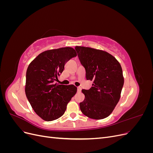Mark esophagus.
<instances>
[{
	"instance_id": "esophagus-1",
	"label": "esophagus",
	"mask_w": 153,
	"mask_h": 153,
	"mask_svg": "<svg viewBox=\"0 0 153 153\" xmlns=\"http://www.w3.org/2000/svg\"><path fill=\"white\" fill-rule=\"evenodd\" d=\"M81 91H82V88H81L80 87H77V91H78V92H80Z\"/></svg>"
}]
</instances>
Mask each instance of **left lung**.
Wrapping results in <instances>:
<instances>
[{
	"mask_svg": "<svg viewBox=\"0 0 153 153\" xmlns=\"http://www.w3.org/2000/svg\"><path fill=\"white\" fill-rule=\"evenodd\" d=\"M87 80H93L89 90H82L85 95L80 103L82 112L94 119L107 117L119 102L124 85L121 64L112 55L103 50L76 47Z\"/></svg>",
	"mask_w": 153,
	"mask_h": 153,
	"instance_id": "obj_1",
	"label": "left lung"
}]
</instances>
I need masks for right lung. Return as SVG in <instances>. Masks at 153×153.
Returning <instances> with one entry per match:
<instances>
[{
    "instance_id": "1",
    "label": "right lung",
    "mask_w": 153,
    "mask_h": 153,
    "mask_svg": "<svg viewBox=\"0 0 153 153\" xmlns=\"http://www.w3.org/2000/svg\"><path fill=\"white\" fill-rule=\"evenodd\" d=\"M76 56L71 47L45 51L27 68L25 94L36 114L46 121L61 117L77 91L73 85H59L55 81L62 73L65 64Z\"/></svg>"
}]
</instances>
